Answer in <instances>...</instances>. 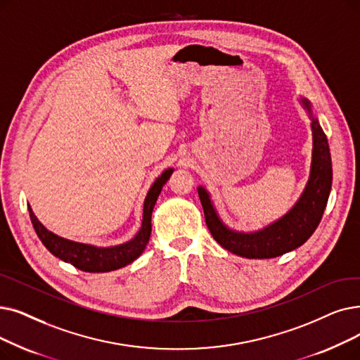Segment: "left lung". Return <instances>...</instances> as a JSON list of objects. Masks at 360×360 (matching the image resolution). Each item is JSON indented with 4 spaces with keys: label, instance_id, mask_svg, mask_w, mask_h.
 Instances as JSON below:
<instances>
[{
    "label": "left lung",
    "instance_id": "8db88e82",
    "mask_svg": "<svg viewBox=\"0 0 360 360\" xmlns=\"http://www.w3.org/2000/svg\"><path fill=\"white\" fill-rule=\"evenodd\" d=\"M302 104L311 120L314 148L306 188L288 213L256 232L233 231L217 216L209 193L198 186V197L212 237L233 255L247 259H271L288 253L304 244L321 222L333 185L331 153L326 135L311 113L309 100L302 98Z\"/></svg>",
    "mask_w": 360,
    "mask_h": 360
}]
</instances>
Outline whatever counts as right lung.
Segmentation results:
<instances>
[{"instance_id": "add662e5", "label": "right lung", "mask_w": 360, "mask_h": 360, "mask_svg": "<svg viewBox=\"0 0 360 360\" xmlns=\"http://www.w3.org/2000/svg\"><path fill=\"white\" fill-rule=\"evenodd\" d=\"M174 169H166L163 174L154 181L151 188L147 193L143 209V225L136 232V236L124 244L115 247H96L91 244L75 243L66 238H61L51 231L46 229L34 214L32 209L27 205L30 221H32L37 236L42 244L49 248V252L66 263L73 264L75 268L84 272H110L120 269L132 263L135 259L143 255L146 245L151 236V214L155 201L167 182Z\"/></svg>"}]
</instances>
